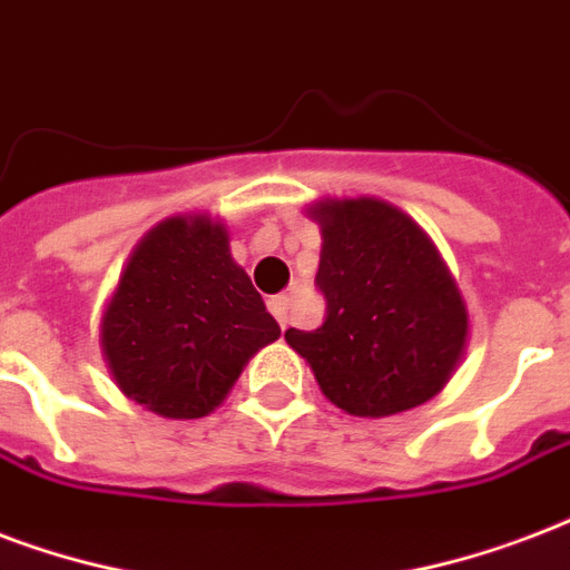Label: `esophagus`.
Returning a JSON list of instances; mask_svg holds the SVG:
<instances>
[{"mask_svg": "<svg viewBox=\"0 0 570 570\" xmlns=\"http://www.w3.org/2000/svg\"><path fill=\"white\" fill-rule=\"evenodd\" d=\"M268 311H272V316H275L277 323L286 325V316H289V298H286V295L268 298Z\"/></svg>", "mask_w": 570, "mask_h": 570, "instance_id": "esophagus-1", "label": "esophagus"}]
</instances>
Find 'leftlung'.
<instances>
[{"instance_id":"1","label":"left lung","mask_w":570,"mask_h":570,"mask_svg":"<svg viewBox=\"0 0 570 570\" xmlns=\"http://www.w3.org/2000/svg\"><path fill=\"white\" fill-rule=\"evenodd\" d=\"M323 250L316 286L328 316L286 343L337 410L385 419L436 397L466 353L469 311L440 247L380 197L307 206Z\"/></svg>"}]
</instances>
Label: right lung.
<instances>
[{
	"label": "right lung",
	"instance_id": "right-lung-1",
	"mask_svg": "<svg viewBox=\"0 0 570 570\" xmlns=\"http://www.w3.org/2000/svg\"><path fill=\"white\" fill-rule=\"evenodd\" d=\"M281 337L215 217L173 215L130 250L101 314V355L128 401L160 419H203L245 364Z\"/></svg>",
	"mask_w": 570,
	"mask_h": 570
}]
</instances>
